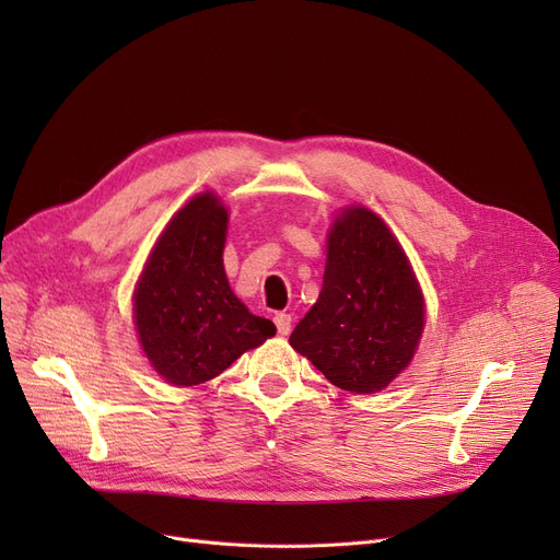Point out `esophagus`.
Instances as JSON below:
<instances>
[{
  "label": "esophagus",
  "instance_id": "1",
  "mask_svg": "<svg viewBox=\"0 0 560 560\" xmlns=\"http://www.w3.org/2000/svg\"><path fill=\"white\" fill-rule=\"evenodd\" d=\"M275 325H277V331L281 336H288L292 331V317L288 313H277L275 315Z\"/></svg>",
  "mask_w": 560,
  "mask_h": 560
}]
</instances>
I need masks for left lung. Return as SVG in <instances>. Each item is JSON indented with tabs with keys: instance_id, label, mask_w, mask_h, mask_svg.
Listing matches in <instances>:
<instances>
[{
	"instance_id": "8db88e82",
	"label": "left lung",
	"mask_w": 560,
	"mask_h": 560,
	"mask_svg": "<svg viewBox=\"0 0 560 560\" xmlns=\"http://www.w3.org/2000/svg\"><path fill=\"white\" fill-rule=\"evenodd\" d=\"M327 249L322 292L290 345L334 386L370 395L413 359L422 292L390 229L361 206L336 220Z\"/></svg>"
}]
</instances>
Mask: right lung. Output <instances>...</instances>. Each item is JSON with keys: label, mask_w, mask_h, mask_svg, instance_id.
I'll return each mask as SVG.
<instances>
[{"label": "right lung", "mask_w": 560, "mask_h": 560, "mask_svg": "<svg viewBox=\"0 0 560 560\" xmlns=\"http://www.w3.org/2000/svg\"><path fill=\"white\" fill-rule=\"evenodd\" d=\"M226 209L197 195L172 218L138 281L133 313L140 345L174 386H197L277 334L233 295L224 275Z\"/></svg>", "instance_id": "1"}]
</instances>
